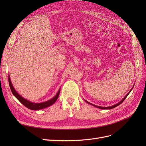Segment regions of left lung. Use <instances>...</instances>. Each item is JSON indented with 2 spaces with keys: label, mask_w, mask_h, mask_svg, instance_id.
<instances>
[{
  "label": "left lung",
  "mask_w": 146,
  "mask_h": 146,
  "mask_svg": "<svg viewBox=\"0 0 146 146\" xmlns=\"http://www.w3.org/2000/svg\"><path fill=\"white\" fill-rule=\"evenodd\" d=\"M132 89H133V88H131V90ZM131 90L129 92H128V93H127V94L124 97V98H123V99H122V100L121 101V102H119L118 103V104H115V105H112V106H111V107H99V106H97V105H93V104H92L91 103H90V102H87L86 100H85L86 102L88 103V104H90V105H93V106H94V107H97V108H100V109H104V110H105V109H112V108H115V107H117V106L118 105H120L121 104H122V102L123 101V100H124L125 99V98H127V96L128 95H129V93H130V91H131Z\"/></svg>",
  "instance_id": "obj_1"
}]
</instances>
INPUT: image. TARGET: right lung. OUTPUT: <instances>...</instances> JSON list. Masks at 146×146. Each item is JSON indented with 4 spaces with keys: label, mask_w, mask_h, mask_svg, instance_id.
<instances>
[{
    "label": "right lung",
    "mask_w": 146,
    "mask_h": 146,
    "mask_svg": "<svg viewBox=\"0 0 146 146\" xmlns=\"http://www.w3.org/2000/svg\"><path fill=\"white\" fill-rule=\"evenodd\" d=\"M8 82H9V85H10V89H11V91L12 92L13 94L17 98V99L21 103L23 104L25 106V107L28 108L29 109L32 110H38L43 109V108H45L46 107H49V106L52 105V104H54L56 102V100H57V99H58L60 92V89L59 91H58V92H57V94L54 97V98L51 99L50 100H48L46 102H44L33 103V102H30L29 100H27V99H24V98H23V97L21 96L18 93H17L12 85L10 76H8Z\"/></svg>",
    "instance_id": "obj_1"
}]
</instances>
